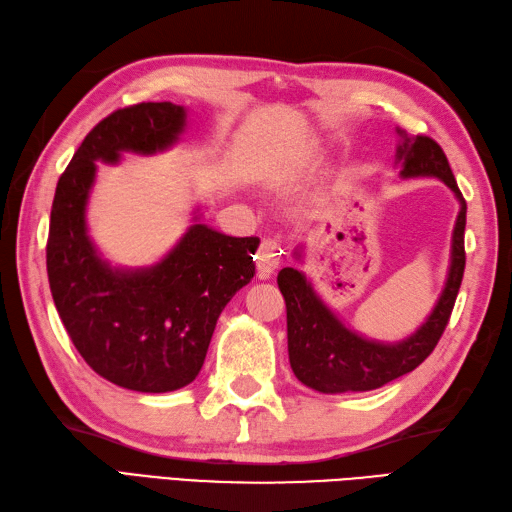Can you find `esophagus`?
Instances as JSON below:
<instances>
[{"label":"esophagus","instance_id":"esophagus-1","mask_svg":"<svg viewBox=\"0 0 512 512\" xmlns=\"http://www.w3.org/2000/svg\"><path fill=\"white\" fill-rule=\"evenodd\" d=\"M280 249L278 243L271 241V238H265L263 243L258 247V256H256V269H258V278L260 280H267L271 278V274L278 269L280 263Z\"/></svg>","mask_w":512,"mask_h":512}]
</instances>
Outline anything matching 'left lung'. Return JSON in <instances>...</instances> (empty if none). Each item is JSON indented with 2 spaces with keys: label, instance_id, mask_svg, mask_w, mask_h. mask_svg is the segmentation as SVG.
Instances as JSON below:
<instances>
[{
  "label": "left lung",
  "instance_id": "left-lung-1",
  "mask_svg": "<svg viewBox=\"0 0 512 512\" xmlns=\"http://www.w3.org/2000/svg\"><path fill=\"white\" fill-rule=\"evenodd\" d=\"M401 144L396 162L401 177H438L460 201V212L451 238V265L445 289L423 326L396 344H381L352 333L342 320L328 309L302 271L285 267L278 274L280 293L287 304L289 363L298 381L324 394L368 392L412 372L436 348L445 333L453 304L464 274V225H467V201L451 173L445 151L427 135L410 138L399 131ZM298 256V254H295Z\"/></svg>",
  "mask_w": 512,
  "mask_h": 512
}]
</instances>
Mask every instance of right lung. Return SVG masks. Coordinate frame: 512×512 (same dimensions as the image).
<instances>
[{"instance_id":"obj_1","label":"right lung","mask_w":512,"mask_h":512,"mask_svg":"<svg viewBox=\"0 0 512 512\" xmlns=\"http://www.w3.org/2000/svg\"><path fill=\"white\" fill-rule=\"evenodd\" d=\"M184 129L186 109L173 102L113 111L78 146L52 201L45 258L56 311L87 366L135 392L195 381L221 311L256 274V236H225L199 221L160 263L142 269L111 267L87 234L96 162L166 151Z\"/></svg>"}]
</instances>
